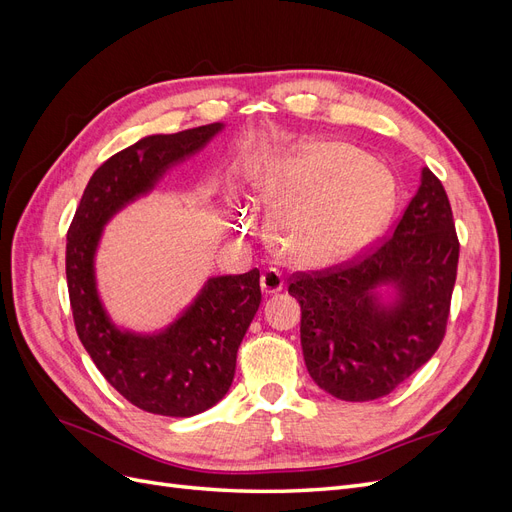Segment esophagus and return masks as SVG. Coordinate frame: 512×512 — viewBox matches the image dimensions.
Segmentation results:
<instances>
[{
	"instance_id": "34e87169",
	"label": "esophagus",
	"mask_w": 512,
	"mask_h": 512,
	"mask_svg": "<svg viewBox=\"0 0 512 512\" xmlns=\"http://www.w3.org/2000/svg\"><path fill=\"white\" fill-rule=\"evenodd\" d=\"M260 288H262V292H265V294L280 292V290L284 288V277H282V273L275 271V269H269V271L262 273V277H260Z\"/></svg>"
}]
</instances>
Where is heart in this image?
I'll list each match as a JSON object with an SVG mask.
<instances>
[{
  "mask_svg": "<svg viewBox=\"0 0 512 512\" xmlns=\"http://www.w3.org/2000/svg\"><path fill=\"white\" fill-rule=\"evenodd\" d=\"M258 198L271 209L273 250L294 265L324 267L376 235L395 192L389 173L352 145L305 141L260 175Z\"/></svg>",
  "mask_w": 512,
  "mask_h": 512,
  "instance_id": "obj_1",
  "label": "heart"
}]
</instances>
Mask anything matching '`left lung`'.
<instances>
[{"label":"left lung","instance_id":"obj_1","mask_svg":"<svg viewBox=\"0 0 512 512\" xmlns=\"http://www.w3.org/2000/svg\"><path fill=\"white\" fill-rule=\"evenodd\" d=\"M457 260L451 203L423 168L391 237L346 265L292 275L312 380L337 399L371 401L410 378L444 339ZM382 285L393 298L381 297Z\"/></svg>","mask_w":512,"mask_h":512}]
</instances>
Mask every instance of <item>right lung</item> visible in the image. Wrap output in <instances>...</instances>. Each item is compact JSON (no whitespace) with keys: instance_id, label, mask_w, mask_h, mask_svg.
Listing matches in <instances>:
<instances>
[{"instance_id":"right-lung-1","label":"right lung","mask_w":512,"mask_h":512,"mask_svg":"<svg viewBox=\"0 0 512 512\" xmlns=\"http://www.w3.org/2000/svg\"><path fill=\"white\" fill-rule=\"evenodd\" d=\"M224 123L145 136L91 175L68 228L66 277L74 327L100 374L151 414L194 416L228 393L237 350L260 305V271L209 277L183 314L160 333L123 331L96 286V252L106 222L149 194L168 168L188 160Z\"/></svg>"}]
</instances>
